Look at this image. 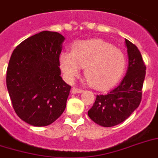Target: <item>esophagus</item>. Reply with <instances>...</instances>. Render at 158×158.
<instances>
[{"label": "esophagus", "mask_w": 158, "mask_h": 158, "mask_svg": "<svg viewBox=\"0 0 158 158\" xmlns=\"http://www.w3.org/2000/svg\"><path fill=\"white\" fill-rule=\"evenodd\" d=\"M84 91L82 89H79V88H77V87H73V89H72V94H76V93H82V92Z\"/></svg>", "instance_id": "esophagus-1"}]
</instances>
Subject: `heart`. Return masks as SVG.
<instances>
[{
  "label": "heart",
  "instance_id": "1",
  "mask_svg": "<svg viewBox=\"0 0 158 158\" xmlns=\"http://www.w3.org/2000/svg\"><path fill=\"white\" fill-rule=\"evenodd\" d=\"M60 65L69 80H73L85 67L84 74L89 84L97 89H107L117 83L126 68L125 54L101 39L78 41L71 53L63 52Z\"/></svg>",
  "mask_w": 158,
  "mask_h": 158
}]
</instances>
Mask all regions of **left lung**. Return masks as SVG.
Listing matches in <instances>:
<instances>
[{"mask_svg": "<svg viewBox=\"0 0 158 158\" xmlns=\"http://www.w3.org/2000/svg\"><path fill=\"white\" fill-rule=\"evenodd\" d=\"M129 66L118 86L106 94L97 95L96 101L88 111L92 120L104 127H111L125 121L139 106L146 66L139 50L125 39Z\"/></svg>", "mask_w": 158, "mask_h": 158, "instance_id": "obj_1", "label": "left lung"}]
</instances>
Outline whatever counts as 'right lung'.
I'll return each mask as SVG.
<instances>
[{
    "instance_id": "obj_1",
    "label": "right lung",
    "mask_w": 158,
    "mask_h": 158,
    "mask_svg": "<svg viewBox=\"0 0 158 158\" xmlns=\"http://www.w3.org/2000/svg\"><path fill=\"white\" fill-rule=\"evenodd\" d=\"M64 38L43 31L14 50L6 86L15 113L33 126L51 125L64 112L71 87L60 77V54Z\"/></svg>"
}]
</instances>
